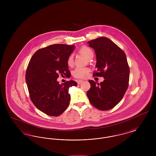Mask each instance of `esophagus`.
<instances>
[{
	"label": "esophagus",
	"instance_id": "34e87169",
	"mask_svg": "<svg viewBox=\"0 0 156 156\" xmlns=\"http://www.w3.org/2000/svg\"><path fill=\"white\" fill-rule=\"evenodd\" d=\"M83 81H82V80H79V81H77V83L79 85V84L81 83Z\"/></svg>",
	"mask_w": 156,
	"mask_h": 156
}]
</instances>
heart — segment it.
Wrapping results in <instances>:
<instances>
[{
    "label": "heart",
    "mask_w": 156,
    "mask_h": 156,
    "mask_svg": "<svg viewBox=\"0 0 156 156\" xmlns=\"http://www.w3.org/2000/svg\"><path fill=\"white\" fill-rule=\"evenodd\" d=\"M80 53L85 55L89 59H91L94 57V52L92 50L87 46H82L79 50ZM67 64L68 66H73L74 64V57L70 55L67 59ZM90 69L88 68H76L73 71V75L76 78H86L89 72Z\"/></svg>",
    "instance_id": "b5f03b06"
}]
</instances>
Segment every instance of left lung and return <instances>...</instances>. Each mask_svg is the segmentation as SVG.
<instances>
[{"mask_svg": "<svg viewBox=\"0 0 156 156\" xmlns=\"http://www.w3.org/2000/svg\"><path fill=\"white\" fill-rule=\"evenodd\" d=\"M97 56V71L94 76L104 77L100 83L89 80L87 92L90 103L101 111H108L119 104L129 86L130 69L125 52L107 37L88 41Z\"/></svg>", "mask_w": 156, "mask_h": 156, "instance_id": "1", "label": "left lung"}]
</instances>
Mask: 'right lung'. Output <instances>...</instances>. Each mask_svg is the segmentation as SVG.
Instances as JSON below:
<instances>
[{"label":"right lung","instance_id":"right-lung-1","mask_svg":"<svg viewBox=\"0 0 156 156\" xmlns=\"http://www.w3.org/2000/svg\"><path fill=\"white\" fill-rule=\"evenodd\" d=\"M74 45L57 44L38 50L31 58L26 73L31 101L38 109L51 116H58L69 104V88L76 86L71 80L59 84V75L71 76L67 59Z\"/></svg>","mask_w":156,"mask_h":156}]
</instances>
